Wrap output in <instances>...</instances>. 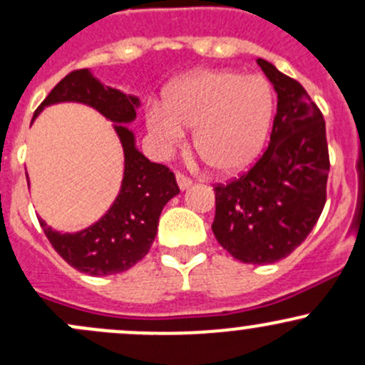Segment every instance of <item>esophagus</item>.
Returning <instances> with one entry per match:
<instances>
[{
	"mask_svg": "<svg viewBox=\"0 0 365 365\" xmlns=\"http://www.w3.org/2000/svg\"><path fill=\"white\" fill-rule=\"evenodd\" d=\"M176 182H178V187L182 190L189 189V187L192 185V180L189 178V176H185V175H182V173L176 175Z\"/></svg>",
	"mask_w": 365,
	"mask_h": 365,
	"instance_id": "obj_1",
	"label": "esophagus"
}]
</instances>
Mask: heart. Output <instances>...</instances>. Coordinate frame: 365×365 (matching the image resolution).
I'll use <instances>...</instances> for the list:
<instances>
[{"label":"heart","mask_w":365,"mask_h":365,"mask_svg":"<svg viewBox=\"0 0 365 365\" xmlns=\"http://www.w3.org/2000/svg\"><path fill=\"white\" fill-rule=\"evenodd\" d=\"M274 115V93L262 76L197 71L166 88L163 109L147 112L149 130L173 149L182 128H194V147L222 175L239 173L262 154Z\"/></svg>","instance_id":"obj_1"}]
</instances>
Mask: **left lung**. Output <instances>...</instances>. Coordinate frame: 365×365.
I'll return each mask as SVG.
<instances>
[{
	"label": "left lung",
	"mask_w": 365,
	"mask_h": 365,
	"mask_svg": "<svg viewBox=\"0 0 365 365\" xmlns=\"http://www.w3.org/2000/svg\"><path fill=\"white\" fill-rule=\"evenodd\" d=\"M277 91L270 143L250 171L215 187L211 228L235 259L268 265L289 256L326 204V123L305 88L267 60H256Z\"/></svg>",
	"instance_id": "8db88e82"
}]
</instances>
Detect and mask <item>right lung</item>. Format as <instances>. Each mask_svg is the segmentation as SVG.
Returning <instances> with one entry per match:
<instances>
[{"mask_svg":"<svg viewBox=\"0 0 365 365\" xmlns=\"http://www.w3.org/2000/svg\"><path fill=\"white\" fill-rule=\"evenodd\" d=\"M60 102L85 103L115 123L124 152L121 190L110 210L85 230L60 234L43 220L39 225L53 250L76 270L95 277L121 274L149 253L163 207L180 192L175 175L164 164L150 163L135 145L133 131L123 124L137 118V97L103 86L90 71L79 69L69 72L48 93L34 118L46 106Z\"/></svg>","mask_w":365,"mask_h":365,"instance_id":"add662e5","label":"right lung"}]
</instances>
